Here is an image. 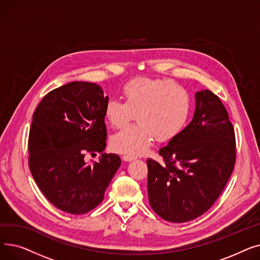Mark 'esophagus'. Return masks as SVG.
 Here are the masks:
<instances>
[{"label": "esophagus", "instance_id": "esophagus-1", "mask_svg": "<svg viewBox=\"0 0 260 260\" xmlns=\"http://www.w3.org/2000/svg\"><path fill=\"white\" fill-rule=\"evenodd\" d=\"M122 159L124 160V161H132V160L137 159V157H135V156H131V155H124V156L122 157Z\"/></svg>", "mask_w": 260, "mask_h": 260}]
</instances>
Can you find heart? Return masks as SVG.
<instances>
[{"mask_svg":"<svg viewBox=\"0 0 260 260\" xmlns=\"http://www.w3.org/2000/svg\"><path fill=\"white\" fill-rule=\"evenodd\" d=\"M124 102L109 99L104 108L107 122L115 128L125 127L136 117L138 123L113 136L117 153L137 156L146 152L154 138L167 142L177 137L192 113L188 91L167 79L135 78L123 86Z\"/></svg>","mask_w":260,"mask_h":260,"instance_id":"heart-1","label":"heart"}]
</instances>
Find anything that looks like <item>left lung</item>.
Returning <instances> with one entry per match:
<instances>
[{"label":"left lung","instance_id":"left-lung-1","mask_svg":"<svg viewBox=\"0 0 260 260\" xmlns=\"http://www.w3.org/2000/svg\"><path fill=\"white\" fill-rule=\"evenodd\" d=\"M192 121L159 149L165 163L147 159L148 201L170 222H186L206 213L220 196L234 170V127L211 90L195 94Z\"/></svg>","mask_w":260,"mask_h":260}]
</instances>
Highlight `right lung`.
Instances as JSON below:
<instances>
[{
    "instance_id": "1",
    "label": "right lung",
    "mask_w": 260,
    "mask_h": 260,
    "mask_svg": "<svg viewBox=\"0 0 260 260\" xmlns=\"http://www.w3.org/2000/svg\"><path fill=\"white\" fill-rule=\"evenodd\" d=\"M107 101L98 84L76 81L49 91L32 116L30 172L41 192L66 213L81 215L99 206L121 165L116 154L85 160L106 146Z\"/></svg>"
}]
</instances>
